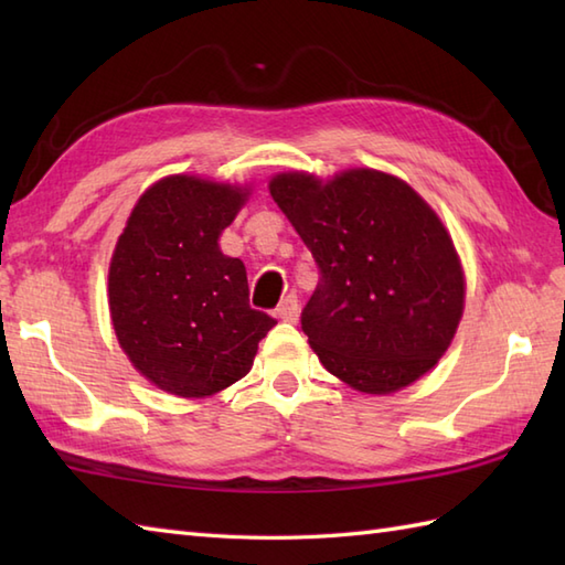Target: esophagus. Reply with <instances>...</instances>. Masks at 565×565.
I'll return each instance as SVG.
<instances>
[{
  "mask_svg": "<svg viewBox=\"0 0 565 565\" xmlns=\"http://www.w3.org/2000/svg\"><path fill=\"white\" fill-rule=\"evenodd\" d=\"M298 313H301V303H298V296L289 294L281 301V306L276 308V318L284 320V322H296Z\"/></svg>",
  "mask_w": 565,
  "mask_h": 565,
  "instance_id": "34e87169",
  "label": "esophagus"
}]
</instances>
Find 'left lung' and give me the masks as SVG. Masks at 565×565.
<instances>
[{
	"label": "left lung",
	"instance_id": "obj_1",
	"mask_svg": "<svg viewBox=\"0 0 565 565\" xmlns=\"http://www.w3.org/2000/svg\"><path fill=\"white\" fill-rule=\"evenodd\" d=\"M276 206L320 267L308 344L347 386L388 395L437 366L463 316L461 257L437 211L401 177L350 167L269 179Z\"/></svg>",
	"mask_w": 565,
	"mask_h": 565
}]
</instances>
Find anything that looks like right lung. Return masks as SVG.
Listing matches in <instances>:
<instances>
[{
	"label": "right lung",
	"mask_w": 565,
	"mask_h": 565,
	"mask_svg": "<svg viewBox=\"0 0 565 565\" xmlns=\"http://www.w3.org/2000/svg\"><path fill=\"white\" fill-rule=\"evenodd\" d=\"M249 184L196 174L142 191L109 262V313L128 362L177 398H209L243 379L276 322L249 308L245 264L221 233Z\"/></svg>",
	"instance_id": "obj_1"
}]
</instances>
